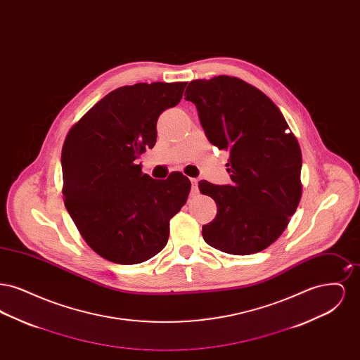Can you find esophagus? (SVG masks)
<instances>
[{"label":"esophagus","mask_w":360,"mask_h":360,"mask_svg":"<svg viewBox=\"0 0 360 360\" xmlns=\"http://www.w3.org/2000/svg\"><path fill=\"white\" fill-rule=\"evenodd\" d=\"M200 193L198 190V181L197 179H191V195H197Z\"/></svg>","instance_id":"1"}]
</instances>
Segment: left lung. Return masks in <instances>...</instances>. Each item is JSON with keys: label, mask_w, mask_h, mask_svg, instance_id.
<instances>
[{"label": "left lung", "mask_w": 360, "mask_h": 360, "mask_svg": "<svg viewBox=\"0 0 360 360\" xmlns=\"http://www.w3.org/2000/svg\"><path fill=\"white\" fill-rule=\"evenodd\" d=\"M209 141L229 153L232 185L200 181L217 214L202 226L206 243L226 254L251 255L286 229L302 194L301 148L281 110L236 77L195 79L186 87Z\"/></svg>", "instance_id": "left-lung-1"}]
</instances>
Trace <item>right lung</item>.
Masks as SVG:
<instances>
[{"mask_svg": "<svg viewBox=\"0 0 360 360\" xmlns=\"http://www.w3.org/2000/svg\"><path fill=\"white\" fill-rule=\"evenodd\" d=\"M188 82L122 86L75 122L62 148L63 198L79 233L100 257L137 264L167 244L170 220L191 184L174 172L158 181L136 159L156 143L162 112L178 105Z\"/></svg>", "mask_w": 360, "mask_h": 360, "instance_id": "obj_1", "label": "right lung"}]
</instances>
